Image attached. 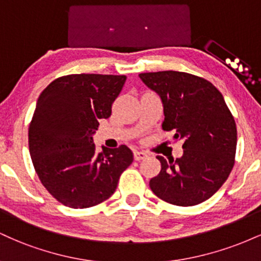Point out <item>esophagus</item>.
Returning a JSON list of instances; mask_svg holds the SVG:
<instances>
[{
	"mask_svg": "<svg viewBox=\"0 0 261 261\" xmlns=\"http://www.w3.org/2000/svg\"><path fill=\"white\" fill-rule=\"evenodd\" d=\"M134 157L136 161H141V160H145L147 157V153L145 151H135L134 152Z\"/></svg>",
	"mask_w": 261,
	"mask_h": 261,
	"instance_id": "esophagus-1",
	"label": "esophagus"
}]
</instances>
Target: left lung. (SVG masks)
Instances as JSON below:
<instances>
[{"label":"left lung","mask_w":261,"mask_h":261,"mask_svg":"<svg viewBox=\"0 0 261 261\" xmlns=\"http://www.w3.org/2000/svg\"><path fill=\"white\" fill-rule=\"evenodd\" d=\"M161 97L164 131L182 141V155H157L160 174L149 188L163 201L194 206L210 199L223 185L234 166L237 127L221 92L201 77L178 71L140 73Z\"/></svg>","instance_id":"1"}]
</instances>
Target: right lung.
<instances>
[{
	"label": "right lung",
	"instance_id": "obj_1",
	"mask_svg": "<svg viewBox=\"0 0 261 261\" xmlns=\"http://www.w3.org/2000/svg\"><path fill=\"white\" fill-rule=\"evenodd\" d=\"M126 76L81 73L53 81L41 92L29 125V152L41 184L59 202L86 208L109 199L133 163L127 146L97 153L92 135Z\"/></svg>",
	"mask_w": 261,
	"mask_h": 261
}]
</instances>
